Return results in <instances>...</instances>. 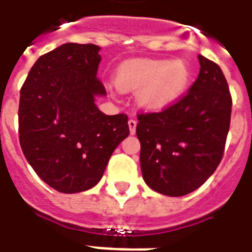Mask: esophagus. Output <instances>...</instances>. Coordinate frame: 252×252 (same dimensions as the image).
I'll list each match as a JSON object with an SVG mask.
<instances>
[{"label": "esophagus", "instance_id": "esophagus-1", "mask_svg": "<svg viewBox=\"0 0 252 252\" xmlns=\"http://www.w3.org/2000/svg\"><path fill=\"white\" fill-rule=\"evenodd\" d=\"M128 126H129V130L130 134H134L136 133V126H137V122L134 119H129L128 120Z\"/></svg>", "mask_w": 252, "mask_h": 252}]
</instances>
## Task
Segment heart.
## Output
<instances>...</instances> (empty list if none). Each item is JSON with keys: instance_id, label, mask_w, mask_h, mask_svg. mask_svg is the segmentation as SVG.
<instances>
[{"instance_id": "obj_1", "label": "heart", "mask_w": 252, "mask_h": 252, "mask_svg": "<svg viewBox=\"0 0 252 252\" xmlns=\"http://www.w3.org/2000/svg\"><path fill=\"white\" fill-rule=\"evenodd\" d=\"M190 81V68L184 61L132 59L116 71L120 92H137V101L149 110L167 107L179 99Z\"/></svg>"}]
</instances>
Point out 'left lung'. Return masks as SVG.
Returning <instances> with one entry per match:
<instances>
[{"label": "left lung", "mask_w": 252, "mask_h": 252, "mask_svg": "<svg viewBox=\"0 0 252 252\" xmlns=\"http://www.w3.org/2000/svg\"><path fill=\"white\" fill-rule=\"evenodd\" d=\"M185 95L161 111L140 112L136 134L145 183L169 197L198 189L216 171L230 126L232 95L221 68L203 55Z\"/></svg>", "instance_id": "8db88e82"}]
</instances>
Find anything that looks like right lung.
I'll return each instance as SVG.
<instances>
[{
	"label": "right lung",
	"instance_id": "1",
	"mask_svg": "<svg viewBox=\"0 0 252 252\" xmlns=\"http://www.w3.org/2000/svg\"><path fill=\"white\" fill-rule=\"evenodd\" d=\"M98 52L93 44L61 45L41 55L20 89V147L38 177L61 193L97 185L129 134L126 114L105 115L94 103L106 94Z\"/></svg>",
	"mask_w": 252,
	"mask_h": 252
}]
</instances>
